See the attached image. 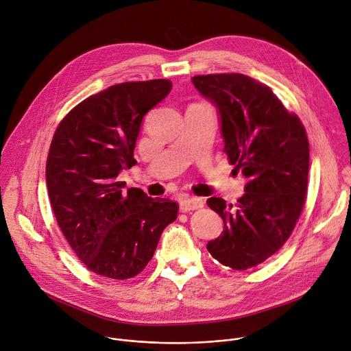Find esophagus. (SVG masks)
<instances>
[{
    "label": "esophagus",
    "instance_id": "1",
    "mask_svg": "<svg viewBox=\"0 0 351 351\" xmlns=\"http://www.w3.org/2000/svg\"><path fill=\"white\" fill-rule=\"evenodd\" d=\"M179 206H180V210H182V212H189V210H193V209L202 208V206H204V202H202L201 198L184 195V197H182V199H180V202H179Z\"/></svg>",
    "mask_w": 351,
    "mask_h": 351
}]
</instances>
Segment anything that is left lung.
Wrapping results in <instances>:
<instances>
[{
    "mask_svg": "<svg viewBox=\"0 0 351 351\" xmlns=\"http://www.w3.org/2000/svg\"><path fill=\"white\" fill-rule=\"evenodd\" d=\"M191 82L215 104L223 152L247 179L236 206L208 198L224 226L206 250L221 265L247 270L284 245L303 209L310 158L306 131L298 115L252 77L208 74Z\"/></svg>",
    "mask_w": 351,
    "mask_h": 351,
    "instance_id": "1",
    "label": "left lung"
}]
</instances>
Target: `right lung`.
Masks as SVG:
<instances>
[{"label": "right lung", "mask_w": 351, "mask_h": 351, "mask_svg": "<svg viewBox=\"0 0 351 351\" xmlns=\"http://www.w3.org/2000/svg\"><path fill=\"white\" fill-rule=\"evenodd\" d=\"M171 89L168 80L111 85L77 104L52 139L45 178L55 217L80 261L99 276L139 274L178 217L176 202L136 187L125 191L119 182L136 164L145 115Z\"/></svg>", "instance_id": "add662e5"}]
</instances>
